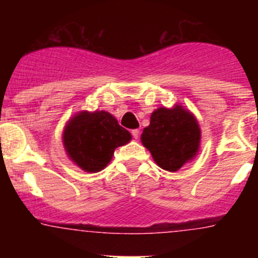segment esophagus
I'll use <instances>...</instances> for the list:
<instances>
[{"instance_id": "1", "label": "esophagus", "mask_w": 258, "mask_h": 258, "mask_svg": "<svg viewBox=\"0 0 258 258\" xmlns=\"http://www.w3.org/2000/svg\"><path fill=\"white\" fill-rule=\"evenodd\" d=\"M132 136H133V138L138 140V138H140V129H133V131H132Z\"/></svg>"}]
</instances>
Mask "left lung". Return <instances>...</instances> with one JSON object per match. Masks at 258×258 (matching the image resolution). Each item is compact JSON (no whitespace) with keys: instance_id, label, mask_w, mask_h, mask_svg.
<instances>
[{"instance_id":"8db88e82","label":"left lung","mask_w":258,"mask_h":258,"mask_svg":"<svg viewBox=\"0 0 258 258\" xmlns=\"http://www.w3.org/2000/svg\"><path fill=\"white\" fill-rule=\"evenodd\" d=\"M141 141L157 165L175 172L197 155L200 129L195 117L181 106L170 109L163 107L152 112Z\"/></svg>"}]
</instances>
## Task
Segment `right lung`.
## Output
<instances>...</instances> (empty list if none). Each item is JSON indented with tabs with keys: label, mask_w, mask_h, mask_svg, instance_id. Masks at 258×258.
Wrapping results in <instances>:
<instances>
[{
	"label": "right lung",
	"mask_w": 258,
	"mask_h": 258,
	"mask_svg": "<svg viewBox=\"0 0 258 258\" xmlns=\"http://www.w3.org/2000/svg\"><path fill=\"white\" fill-rule=\"evenodd\" d=\"M131 140V133L106 111L80 112L70 120L63 134L71 160L90 173L103 169L112 159L116 147Z\"/></svg>",
	"instance_id": "right-lung-1"
}]
</instances>
